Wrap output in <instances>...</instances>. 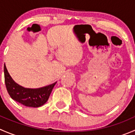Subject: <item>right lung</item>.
Returning <instances> with one entry per match:
<instances>
[{"instance_id":"right-lung-1","label":"right lung","mask_w":135,"mask_h":135,"mask_svg":"<svg viewBox=\"0 0 135 135\" xmlns=\"http://www.w3.org/2000/svg\"><path fill=\"white\" fill-rule=\"evenodd\" d=\"M4 80L8 93L13 100L28 107L38 108L47 101L57 82L37 89L25 88L18 85L12 78L4 65Z\"/></svg>"}]
</instances>
